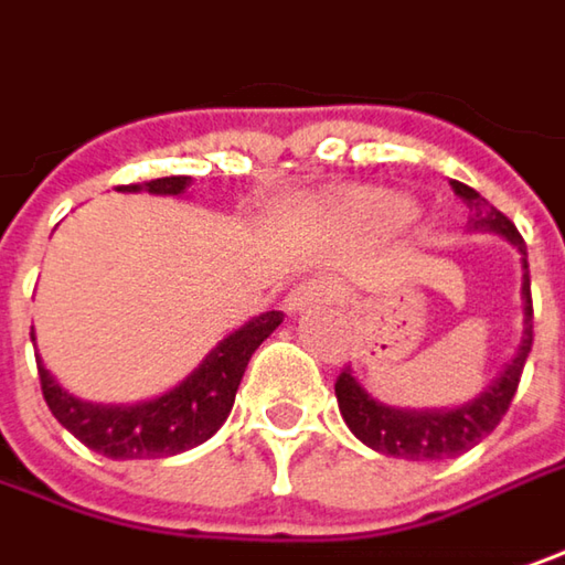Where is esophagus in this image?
<instances>
[{
  "label": "esophagus",
  "instance_id": "34e87169",
  "mask_svg": "<svg viewBox=\"0 0 565 565\" xmlns=\"http://www.w3.org/2000/svg\"><path fill=\"white\" fill-rule=\"evenodd\" d=\"M330 286L324 279H308V282H298L296 289L286 296V308L289 311H308V308H321L330 301Z\"/></svg>",
  "mask_w": 565,
  "mask_h": 565
}]
</instances>
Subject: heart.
Here are the masks:
<instances>
[{
	"mask_svg": "<svg viewBox=\"0 0 565 565\" xmlns=\"http://www.w3.org/2000/svg\"><path fill=\"white\" fill-rule=\"evenodd\" d=\"M353 218L379 235H394L416 222V206L394 193H375V196H365L355 203Z\"/></svg>",
	"mask_w": 565,
	"mask_h": 565,
	"instance_id": "heart-1",
	"label": "heart"
}]
</instances>
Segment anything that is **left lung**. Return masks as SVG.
Returning a JSON list of instances; mask_svg holds the SVG:
<instances>
[{
  "label": "left lung",
  "mask_w": 565,
  "mask_h": 565,
  "mask_svg": "<svg viewBox=\"0 0 565 565\" xmlns=\"http://www.w3.org/2000/svg\"><path fill=\"white\" fill-rule=\"evenodd\" d=\"M451 190L461 196L470 210V228L495 232L505 241H512L522 254V301H524V333L512 362L499 372L493 384H487L473 401L451 409H397L375 401L350 369L340 372L333 384L340 413L362 445L375 448L391 458H407V461H441V458H458L470 451L477 441L493 433L499 419L509 413V404L519 391V381L524 372V359L534 343V308H531V276H527V247L519 228L512 225L509 215L495 210L490 200H483L473 186L451 181Z\"/></svg>",
  "instance_id": "left-lung-1"
}]
</instances>
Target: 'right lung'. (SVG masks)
<instances>
[{
    "label": "right lung",
    "mask_w": 565,
    "mask_h": 565,
    "mask_svg": "<svg viewBox=\"0 0 565 565\" xmlns=\"http://www.w3.org/2000/svg\"><path fill=\"white\" fill-rule=\"evenodd\" d=\"M186 186H190V178H158V181L129 184L120 190H129V193L149 190V193H164V196H181ZM279 324H282V311H264L260 318L228 333L200 362V369H193L178 387L164 391L152 401L129 404V407L88 404V401L72 397L38 359L43 401L72 436L104 458H114V461L171 458L186 448L203 445L206 438L218 433V426L232 413L241 375L250 355ZM31 340H34V330H31Z\"/></svg>",
    "instance_id": "1"
}]
</instances>
